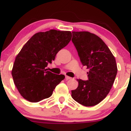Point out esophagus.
Here are the masks:
<instances>
[{
    "label": "esophagus",
    "mask_w": 131,
    "mask_h": 131,
    "mask_svg": "<svg viewBox=\"0 0 131 131\" xmlns=\"http://www.w3.org/2000/svg\"><path fill=\"white\" fill-rule=\"evenodd\" d=\"M65 79H67V80H68V79H71L72 78L71 77H69V76H65Z\"/></svg>",
    "instance_id": "obj_1"
}]
</instances>
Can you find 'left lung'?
I'll return each mask as SVG.
<instances>
[{"label": "left lung", "mask_w": 131, "mask_h": 131, "mask_svg": "<svg viewBox=\"0 0 131 131\" xmlns=\"http://www.w3.org/2000/svg\"><path fill=\"white\" fill-rule=\"evenodd\" d=\"M72 33V42L81 63L89 71L88 80L78 79L79 85L71 91V96L84 106H94L106 97L113 84L118 71L115 57L95 34L88 31Z\"/></svg>", "instance_id": "1"}]
</instances>
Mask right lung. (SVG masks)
Instances as JSON below:
<instances>
[{
	"mask_svg": "<svg viewBox=\"0 0 131 131\" xmlns=\"http://www.w3.org/2000/svg\"><path fill=\"white\" fill-rule=\"evenodd\" d=\"M70 31L51 29L34 34L16 57L12 74L21 95L31 102L50 97L64 79L63 74L47 71L57 53L71 39Z\"/></svg>",
	"mask_w": 131,
	"mask_h": 131,
	"instance_id": "obj_1",
	"label": "right lung"
}]
</instances>
